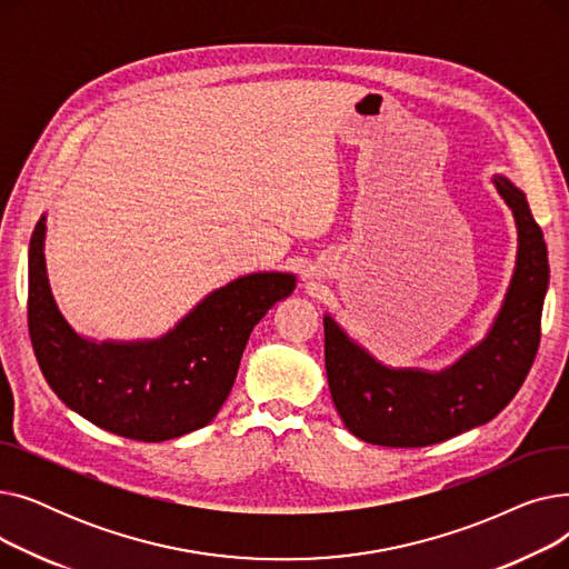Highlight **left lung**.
<instances>
[{
	"instance_id": "left-lung-1",
	"label": "left lung",
	"mask_w": 569,
	"mask_h": 569,
	"mask_svg": "<svg viewBox=\"0 0 569 569\" xmlns=\"http://www.w3.org/2000/svg\"><path fill=\"white\" fill-rule=\"evenodd\" d=\"M493 184L517 221V264L491 330L455 365L442 371L385 367L330 313L322 318L332 401L346 429L360 440L382 447L442 442L493 420L523 385L540 346L547 242L526 193L502 174H493Z\"/></svg>"
}]
</instances>
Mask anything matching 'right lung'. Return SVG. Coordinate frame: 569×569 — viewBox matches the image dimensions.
Returning <instances> with one entry per match:
<instances>
[{"label": "right lung", "instance_id": "obj_1", "mask_svg": "<svg viewBox=\"0 0 569 569\" xmlns=\"http://www.w3.org/2000/svg\"><path fill=\"white\" fill-rule=\"evenodd\" d=\"M46 217L29 239V337L50 390L92 425L161 442L207 427L228 399L260 318L295 290V274L256 272L209 292L159 339L94 341L59 311L46 272Z\"/></svg>", "mask_w": 569, "mask_h": 569}]
</instances>
